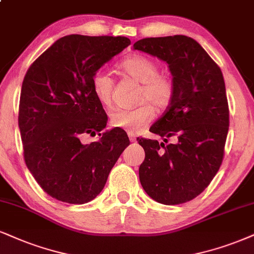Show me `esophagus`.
<instances>
[{"mask_svg":"<svg viewBox=\"0 0 254 254\" xmlns=\"http://www.w3.org/2000/svg\"><path fill=\"white\" fill-rule=\"evenodd\" d=\"M128 137H129V140L132 142H134L136 140V135L134 133H132V132H128Z\"/></svg>","mask_w":254,"mask_h":254,"instance_id":"esophagus-1","label":"esophagus"}]
</instances>
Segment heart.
<instances>
[{
  "instance_id": "heart-1",
  "label": "heart",
  "mask_w": 254,
  "mask_h": 254,
  "mask_svg": "<svg viewBox=\"0 0 254 254\" xmlns=\"http://www.w3.org/2000/svg\"><path fill=\"white\" fill-rule=\"evenodd\" d=\"M119 67L127 76L140 82L137 105L130 109H115L109 120L113 127L137 133L155 117V108L162 112L170 107L175 94L174 79L167 71L159 70L160 67L155 60L141 54L128 56ZM92 88L102 106H112L114 80L107 70H98L93 75Z\"/></svg>"
}]
</instances>
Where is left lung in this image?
<instances>
[{
  "mask_svg": "<svg viewBox=\"0 0 254 254\" xmlns=\"http://www.w3.org/2000/svg\"><path fill=\"white\" fill-rule=\"evenodd\" d=\"M133 48L167 62L175 82L171 106L149 128L164 141L136 139L145 149L140 183L155 201L187 202L205 190L224 160L230 111L223 73L189 36L147 37ZM171 137L175 143H168Z\"/></svg>",
  "mask_w": 254,
  "mask_h": 254,
  "instance_id": "1",
  "label": "left lung"
}]
</instances>
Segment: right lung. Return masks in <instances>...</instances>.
I'll return each mask as SVG.
<instances>
[{
    "instance_id": "right-lung-1",
    "label": "right lung",
    "mask_w": 254,
    "mask_h": 254,
    "mask_svg": "<svg viewBox=\"0 0 254 254\" xmlns=\"http://www.w3.org/2000/svg\"><path fill=\"white\" fill-rule=\"evenodd\" d=\"M129 45L125 36L73 34L28 68L18 106L24 162L52 198L75 205L93 200L129 145L121 128L100 133L108 118L92 88L93 75ZM96 132L101 139L83 143Z\"/></svg>"
}]
</instances>
